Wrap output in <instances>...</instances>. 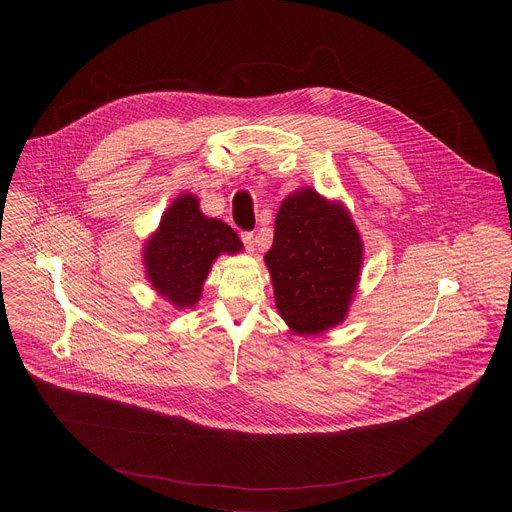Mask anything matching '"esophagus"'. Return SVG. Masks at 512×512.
I'll return each mask as SVG.
<instances>
[{"instance_id":"esophagus-1","label":"esophagus","mask_w":512,"mask_h":512,"mask_svg":"<svg viewBox=\"0 0 512 512\" xmlns=\"http://www.w3.org/2000/svg\"><path fill=\"white\" fill-rule=\"evenodd\" d=\"M240 238H242V242H244V248H246L248 252H254V246H256L254 232H242V234H240Z\"/></svg>"}]
</instances>
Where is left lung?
Instances as JSON below:
<instances>
[{
    "instance_id": "1",
    "label": "left lung",
    "mask_w": 512,
    "mask_h": 512,
    "mask_svg": "<svg viewBox=\"0 0 512 512\" xmlns=\"http://www.w3.org/2000/svg\"><path fill=\"white\" fill-rule=\"evenodd\" d=\"M361 262L363 242L345 207L313 189L282 203L266 264L276 307L297 335H315L345 319Z\"/></svg>"
}]
</instances>
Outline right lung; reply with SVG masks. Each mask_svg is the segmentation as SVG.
I'll return each instance as SVG.
<instances>
[{
	"mask_svg": "<svg viewBox=\"0 0 512 512\" xmlns=\"http://www.w3.org/2000/svg\"><path fill=\"white\" fill-rule=\"evenodd\" d=\"M240 248V238L226 222L205 217L193 195H181L147 242V278L169 301L189 307L199 301L213 260L222 252L236 254Z\"/></svg>",
	"mask_w": 512,
	"mask_h": 512,
	"instance_id": "right-lung-1",
	"label": "right lung"
}]
</instances>
